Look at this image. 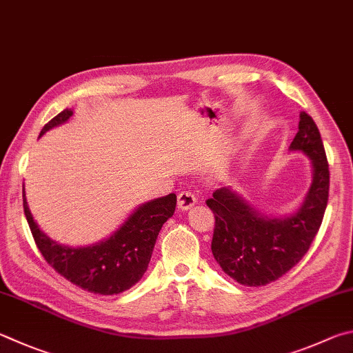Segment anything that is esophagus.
Listing matches in <instances>:
<instances>
[{"label":"esophagus","instance_id":"esophagus-1","mask_svg":"<svg viewBox=\"0 0 353 353\" xmlns=\"http://www.w3.org/2000/svg\"><path fill=\"white\" fill-rule=\"evenodd\" d=\"M196 202L197 199L191 191H181L177 196V207L181 210H190Z\"/></svg>","mask_w":353,"mask_h":353}]
</instances>
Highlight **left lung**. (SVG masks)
<instances>
[{
    "mask_svg": "<svg viewBox=\"0 0 353 353\" xmlns=\"http://www.w3.org/2000/svg\"><path fill=\"white\" fill-rule=\"evenodd\" d=\"M312 160L313 182L298 211L270 219L261 214L232 188H219L207 205L214 214L211 241L217 264L242 285L273 283L303 259L310 248L329 201V163L321 134L309 114H299V126L290 145Z\"/></svg>",
    "mask_w": 353,
    "mask_h": 353,
    "instance_id": "obj_1",
    "label": "left lung"
}]
</instances>
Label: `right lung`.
Returning a JSON list of instances; mask_svg holds the SVG:
<instances>
[{"label": "right lung", "instance_id": "obj_1", "mask_svg": "<svg viewBox=\"0 0 353 353\" xmlns=\"http://www.w3.org/2000/svg\"><path fill=\"white\" fill-rule=\"evenodd\" d=\"M70 115L72 110L61 111L44 125L41 134L65 123ZM176 202L174 193L146 202L128 217L111 238L91 247L70 248L54 242L38 228L23 190L26 219L43 258L69 283L95 294H119L142 279L160 228L174 214Z\"/></svg>", "mask_w": 353, "mask_h": 353}]
</instances>
